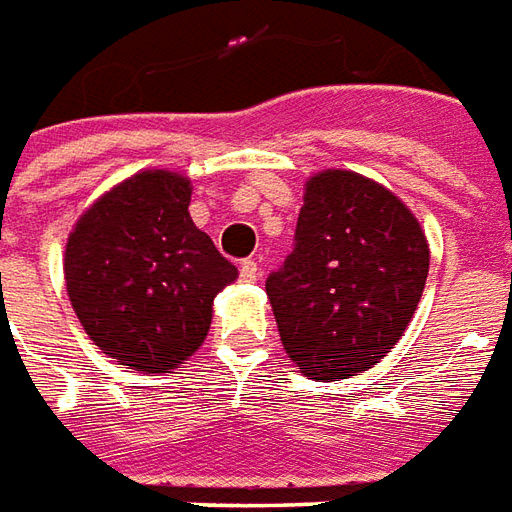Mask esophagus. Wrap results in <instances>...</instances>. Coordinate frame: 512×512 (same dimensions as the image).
Listing matches in <instances>:
<instances>
[{
  "label": "esophagus",
  "mask_w": 512,
  "mask_h": 512,
  "mask_svg": "<svg viewBox=\"0 0 512 512\" xmlns=\"http://www.w3.org/2000/svg\"><path fill=\"white\" fill-rule=\"evenodd\" d=\"M239 278H242L245 284H256V281L262 278V267L253 262V259H245V262L239 264Z\"/></svg>",
  "instance_id": "obj_1"
}]
</instances>
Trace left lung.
<instances>
[{
  "instance_id": "left-lung-1",
  "label": "left lung",
  "mask_w": 512,
  "mask_h": 512,
  "mask_svg": "<svg viewBox=\"0 0 512 512\" xmlns=\"http://www.w3.org/2000/svg\"><path fill=\"white\" fill-rule=\"evenodd\" d=\"M427 270L422 226L394 192L353 170L311 176L295 248L267 278L286 355L322 383L372 369L408 328Z\"/></svg>"
}]
</instances>
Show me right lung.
<instances>
[{
	"instance_id": "1",
	"label": "right lung",
	"mask_w": 512,
	"mask_h": 512,
	"mask_svg": "<svg viewBox=\"0 0 512 512\" xmlns=\"http://www.w3.org/2000/svg\"><path fill=\"white\" fill-rule=\"evenodd\" d=\"M190 179L143 170L101 195L65 245V289L101 353L137 372L184 364L237 267L192 223Z\"/></svg>"
}]
</instances>
